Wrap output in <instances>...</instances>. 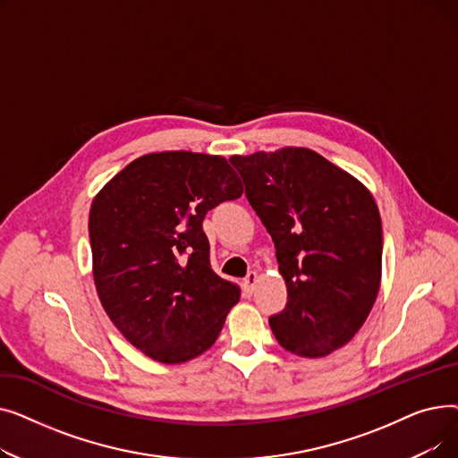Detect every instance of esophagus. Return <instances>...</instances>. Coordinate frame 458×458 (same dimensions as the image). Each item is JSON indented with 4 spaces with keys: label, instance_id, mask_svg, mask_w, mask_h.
Returning a JSON list of instances; mask_svg holds the SVG:
<instances>
[{
    "label": "esophagus",
    "instance_id": "esophagus-1",
    "mask_svg": "<svg viewBox=\"0 0 458 458\" xmlns=\"http://www.w3.org/2000/svg\"><path fill=\"white\" fill-rule=\"evenodd\" d=\"M258 278H259V275H258L256 271H250V273L245 276V280H243V285H245V292H247V295H252V292L256 290Z\"/></svg>",
    "mask_w": 458,
    "mask_h": 458
}]
</instances>
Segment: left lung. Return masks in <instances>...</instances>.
<instances>
[{"mask_svg": "<svg viewBox=\"0 0 458 458\" xmlns=\"http://www.w3.org/2000/svg\"><path fill=\"white\" fill-rule=\"evenodd\" d=\"M273 237L287 302L269 318L278 344L304 358L352 340L380 287L382 225L371 192L308 148L232 156Z\"/></svg>", "mask_w": 458, "mask_h": 458, "instance_id": "obj_1", "label": "left lung"}]
</instances>
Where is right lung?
I'll return each mask as SVG.
<instances>
[{
	"instance_id": "obj_1",
	"label": "right lung",
	"mask_w": 458,
	"mask_h": 458,
	"mask_svg": "<svg viewBox=\"0 0 458 458\" xmlns=\"http://www.w3.org/2000/svg\"><path fill=\"white\" fill-rule=\"evenodd\" d=\"M221 156L147 154L96 195L89 215L96 292L113 325L144 354L182 364L219 338L239 285L211 269L202 221L242 197Z\"/></svg>"
}]
</instances>
